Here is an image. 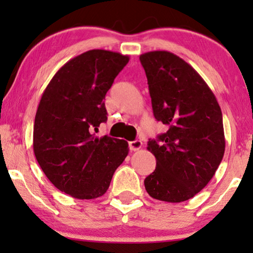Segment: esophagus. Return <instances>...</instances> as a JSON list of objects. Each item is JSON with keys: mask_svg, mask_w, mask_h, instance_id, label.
<instances>
[{"mask_svg": "<svg viewBox=\"0 0 253 253\" xmlns=\"http://www.w3.org/2000/svg\"><path fill=\"white\" fill-rule=\"evenodd\" d=\"M128 145H129V149L131 151H137V150H140L141 147H142V142L138 141V140L130 141L129 143H128Z\"/></svg>", "mask_w": 253, "mask_h": 253, "instance_id": "obj_1", "label": "esophagus"}]
</instances>
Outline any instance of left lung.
<instances>
[{"mask_svg":"<svg viewBox=\"0 0 253 253\" xmlns=\"http://www.w3.org/2000/svg\"><path fill=\"white\" fill-rule=\"evenodd\" d=\"M152 111L167 131L149 140L156 169L144 180L152 198L180 203L210 182L225 154L222 113L202 77L179 56L150 51L140 56Z\"/></svg>","mask_w":253,"mask_h":253,"instance_id":"left-lung-1","label":"left lung"}]
</instances>
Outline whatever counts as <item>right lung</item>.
<instances>
[{
  "instance_id": "1",
  "label": "right lung",
  "mask_w": 253,
  "mask_h": 253,
  "mask_svg": "<svg viewBox=\"0 0 253 253\" xmlns=\"http://www.w3.org/2000/svg\"><path fill=\"white\" fill-rule=\"evenodd\" d=\"M129 57L94 49L69 60L42 94L35 115L33 149L45 176L78 199L101 197L128 155V143L95 137L108 119L104 98Z\"/></svg>"
}]
</instances>
